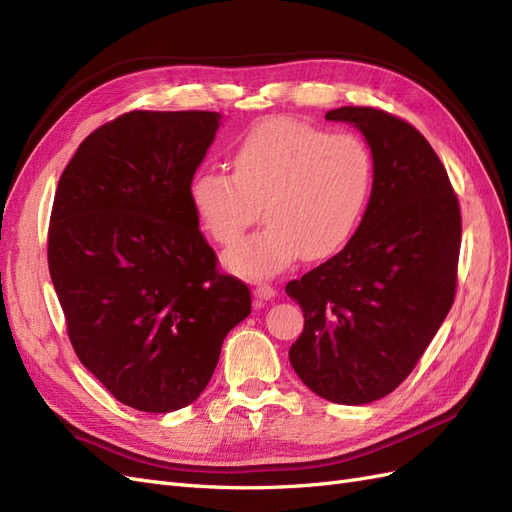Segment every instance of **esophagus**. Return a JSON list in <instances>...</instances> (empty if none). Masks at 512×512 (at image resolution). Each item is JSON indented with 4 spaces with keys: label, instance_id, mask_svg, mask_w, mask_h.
Wrapping results in <instances>:
<instances>
[{
    "label": "esophagus",
    "instance_id": "34e87169",
    "mask_svg": "<svg viewBox=\"0 0 512 512\" xmlns=\"http://www.w3.org/2000/svg\"><path fill=\"white\" fill-rule=\"evenodd\" d=\"M254 294H256V297H258L260 301H269V299L275 297V288L269 286V284H258V286L254 288Z\"/></svg>",
    "mask_w": 512,
    "mask_h": 512
}]
</instances>
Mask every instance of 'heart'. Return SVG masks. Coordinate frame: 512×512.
Listing matches in <instances>:
<instances>
[{
    "instance_id": "b5f03b06",
    "label": "heart",
    "mask_w": 512,
    "mask_h": 512,
    "mask_svg": "<svg viewBox=\"0 0 512 512\" xmlns=\"http://www.w3.org/2000/svg\"><path fill=\"white\" fill-rule=\"evenodd\" d=\"M230 170H196L188 198L198 224L224 247L239 243L262 207L267 228L226 256L228 269L247 280L280 273L299 256L320 262L342 252L374 190V156L363 136L284 117L247 130Z\"/></svg>"
}]
</instances>
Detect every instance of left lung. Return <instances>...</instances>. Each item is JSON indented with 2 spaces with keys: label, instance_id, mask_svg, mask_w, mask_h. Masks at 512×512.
<instances>
[{
  "label": "left lung",
  "instance_id": "left-lung-1",
  "mask_svg": "<svg viewBox=\"0 0 512 512\" xmlns=\"http://www.w3.org/2000/svg\"><path fill=\"white\" fill-rule=\"evenodd\" d=\"M367 138L374 190L342 252L286 284L303 309L290 365L316 395L361 406L393 393L451 312L461 247L459 200L427 138L371 106H342Z\"/></svg>",
  "mask_w": 512,
  "mask_h": 512
}]
</instances>
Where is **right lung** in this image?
Returning a JSON list of instances; mask_svg holds the SVG:
<instances>
[{"label":"right lung","mask_w":512,"mask_h":512,"mask_svg":"<svg viewBox=\"0 0 512 512\" xmlns=\"http://www.w3.org/2000/svg\"><path fill=\"white\" fill-rule=\"evenodd\" d=\"M220 128L211 111H132L61 173L49 271L81 363L141 412L190 406L252 294L218 269L188 185Z\"/></svg>","instance_id":"1"}]
</instances>
